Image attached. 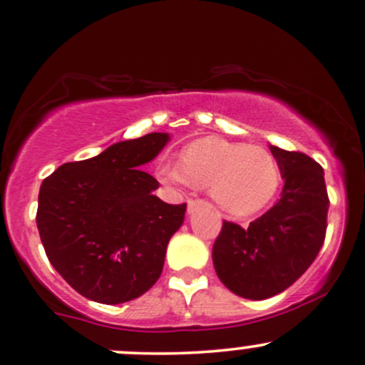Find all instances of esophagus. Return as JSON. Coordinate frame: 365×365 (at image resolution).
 Wrapping results in <instances>:
<instances>
[{
  "instance_id": "obj_1",
  "label": "esophagus",
  "mask_w": 365,
  "mask_h": 365,
  "mask_svg": "<svg viewBox=\"0 0 365 365\" xmlns=\"http://www.w3.org/2000/svg\"><path fill=\"white\" fill-rule=\"evenodd\" d=\"M202 205H205V202L202 200V199H190V200H188V204H187L188 214H192V212H194V210L202 207Z\"/></svg>"
}]
</instances>
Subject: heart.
<instances>
[{
    "label": "heart",
    "instance_id": "1",
    "mask_svg": "<svg viewBox=\"0 0 365 365\" xmlns=\"http://www.w3.org/2000/svg\"><path fill=\"white\" fill-rule=\"evenodd\" d=\"M163 183L175 187L210 188V195L226 214L252 216L277 194L282 171L269 149L225 139H199L185 148L180 161H163L158 168Z\"/></svg>",
    "mask_w": 365,
    "mask_h": 365
}]
</instances>
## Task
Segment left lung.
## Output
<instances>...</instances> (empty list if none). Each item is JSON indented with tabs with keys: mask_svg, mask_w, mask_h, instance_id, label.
Masks as SVG:
<instances>
[{
	"mask_svg": "<svg viewBox=\"0 0 365 365\" xmlns=\"http://www.w3.org/2000/svg\"><path fill=\"white\" fill-rule=\"evenodd\" d=\"M270 151L284 178L279 202L248 227L222 222L212 247L221 282L253 301L285 291L309 269L323 247L330 205L323 168L313 158L277 146Z\"/></svg>",
	"mask_w": 365,
	"mask_h": 365,
	"instance_id": "1",
	"label": "left lung"
}]
</instances>
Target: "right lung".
Listing matches in <instances>:
<instances>
[{"mask_svg": "<svg viewBox=\"0 0 365 365\" xmlns=\"http://www.w3.org/2000/svg\"><path fill=\"white\" fill-rule=\"evenodd\" d=\"M170 135L151 133L120 140L98 156L59 166L42 182L37 227L52 267L76 292L120 304L160 279L168 241L187 204H166L156 178L140 166Z\"/></svg>", "mask_w": 365, "mask_h": 365, "instance_id": "obj_1", "label": "right lung"}]
</instances>
